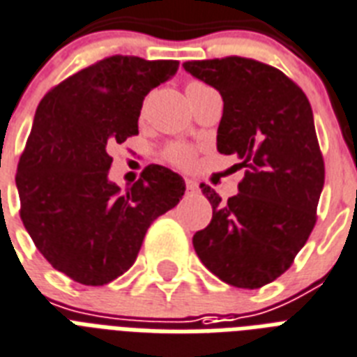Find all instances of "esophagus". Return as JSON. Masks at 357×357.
Segmentation results:
<instances>
[{"mask_svg":"<svg viewBox=\"0 0 357 357\" xmlns=\"http://www.w3.org/2000/svg\"><path fill=\"white\" fill-rule=\"evenodd\" d=\"M186 188H188V192H197L199 186H197V182L192 181V178H186Z\"/></svg>","mask_w":357,"mask_h":357,"instance_id":"obj_1","label":"esophagus"}]
</instances>
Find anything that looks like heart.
I'll return each mask as SVG.
<instances>
[{"mask_svg": "<svg viewBox=\"0 0 357 357\" xmlns=\"http://www.w3.org/2000/svg\"><path fill=\"white\" fill-rule=\"evenodd\" d=\"M206 87H208V85H204L203 82H195V79H193V82H188L186 93L188 95H192L195 91L206 89ZM167 158L176 165H190L193 160V154L192 151L188 147H184V145H173V147L167 151Z\"/></svg>", "mask_w": 357, "mask_h": 357, "instance_id": "1", "label": "heart"}]
</instances>
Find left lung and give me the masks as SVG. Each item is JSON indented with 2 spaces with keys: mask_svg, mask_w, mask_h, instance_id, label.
<instances>
[{
  "mask_svg": "<svg viewBox=\"0 0 357 357\" xmlns=\"http://www.w3.org/2000/svg\"><path fill=\"white\" fill-rule=\"evenodd\" d=\"M182 66L222 95L218 151L245 167L227 201L201 184L212 220L193 234V248L222 281L259 289L291 268L317 222L324 160L313 109L292 79L261 61L233 55Z\"/></svg>",
  "mask_w": 357,
  "mask_h": 357,
  "instance_id": "8db88e82",
  "label": "left lung"
}]
</instances>
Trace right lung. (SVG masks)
<instances>
[{"instance_id": "right-lung-1", "label": "right lung", "mask_w": 357, "mask_h": 357, "mask_svg": "<svg viewBox=\"0 0 357 357\" xmlns=\"http://www.w3.org/2000/svg\"><path fill=\"white\" fill-rule=\"evenodd\" d=\"M178 61L112 55L73 74L44 96L18 162L20 218L44 259L91 287L123 275L151 223L176 206L184 178L149 165L121 192L107 178V149L137 135L145 96Z\"/></svg>"}]
</instances>
